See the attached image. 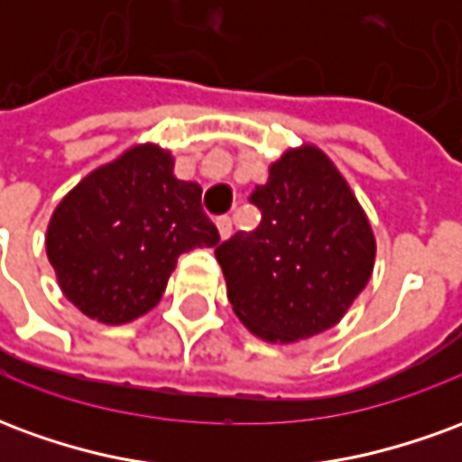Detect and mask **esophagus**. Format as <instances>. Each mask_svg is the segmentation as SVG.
Segmentation results:
<instances>
[{
  "instance_id": "obj_1",
  "label": "esophagus",
  "mask_w": 462,
  "mask_h": 462,
  "mask_svg": "<svg viewBox=\"0 0 462 462\" xmlns=\"http://www.w3.org/2000/svg\"><path fill=\"white\" fill-rule=\"evenodd\" d=\"M215 225H217V232H220V237L222 240H227L232 235V220L227 217V215H222V217H217L215 220Z\"/></svg>"
}]
</instances>
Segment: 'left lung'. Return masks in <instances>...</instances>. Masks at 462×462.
I'll return each mask as SVG.
<instances>
[{"label": "left lung", "instance_id": "8db88e82", "mask_svg": "<svg viewBox=\"0 0 462 462\" xmlns=\"http://www.w3.org/2000/svg\"><path fill=\"white\" fill-rule=\"evenodd\" d=\"M250 202L260 225L215 250L237 319L270 344L339 324L376 260L371 222L339 168L317 145L290 148Z\"/></svg>", "mask_w": 462, "mask_h": 462}]
</instances>
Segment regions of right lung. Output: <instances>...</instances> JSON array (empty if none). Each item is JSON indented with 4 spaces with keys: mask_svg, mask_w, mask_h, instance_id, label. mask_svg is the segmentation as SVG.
Segmentation results:
<instances>
[{
    "mask_svg": "<svg viewBox=\"0 0 462 462\" xmlns=\"http://www.w3.org/2000/svg\"><path fill=\"white\" fill-rule=\"evenodd\" d=\"M171 151L141 143L86 175L56 205L46 257L88 319L125 324L161 301L182 252L215 247L202 188L172 175Z\"/></svg>",
    "mask_w": 462,
    "mask_h": 462,
    "instance_id": "add662e5",
    "label": "right lung"
}]
</instances>
